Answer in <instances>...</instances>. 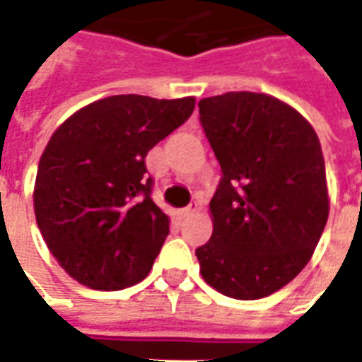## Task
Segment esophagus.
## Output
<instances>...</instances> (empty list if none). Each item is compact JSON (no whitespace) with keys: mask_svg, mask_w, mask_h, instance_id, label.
Segmentation results:
<instances>
[{"mask_svg":"<svg viewBox=\"0 0 362 362\" xmlns=\"http://www.w3.org/2000/svg\"><path fill=\"white\" fill-rule=\"evenodd\" d=\"M198 209H199L198 204H189L188 207H184V209H182V216H184V217L194 216V214H196V211H198Z\"/></svg>","mask_w":362,"mask_h":362,"instance_id":"esophagus-1","label":"esophagus"}]
</instances>
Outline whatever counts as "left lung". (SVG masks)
<instances>
[{"mask_svg":"<svg viewBox=\"0 0 362 362\" xmlns=\"http://www.w3.org/2000/svg\"><path fill=\"white\" fill-rule=\"evenodd\" d=\"M198 107L223 173L209 202L214 233L196 249L199 272L223 296L267 298L302 272L327 223L320 139L267 93L227 92Z\"/></svg>","mask_w":362,"mask_h":362,"instance_id":"obj_1","label":"left lung"}]
</instances>
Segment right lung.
<instances>
[{
	"label": "right lung",
	"instance_id": "1",
	"mask_svg": "<svg viewBox=\"0 0 362 362\" xmlns=\"http://www.w3.org/2000/svg\"><path fill=\"white\" fill-rule=\"evenodd\" d=\"M194 105V98L110 95L52 133L35 180V217L52 257L80 284L121 290L151 272L170 219L151 198L145 156Z\"/></svg>",
	"mask_w": 362,
	"mask_h": 362
}]
</instances>
